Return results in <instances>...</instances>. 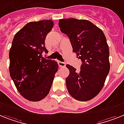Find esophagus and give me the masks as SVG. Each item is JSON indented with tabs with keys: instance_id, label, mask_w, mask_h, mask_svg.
Here are the masks:
<instances>
[{
	"instance_id": "1",
	"label": "esophagus",
	"mask_w": 124,
	"mask_h": 124,
	"mask_svg": "<svg viewBox=\"0 0 124 124\" xmlns=\"http://www.w3.org/2000/svg\"><path fill=\"white\" fill-rule=\"evenodd\" d=\"M58 64H59V66L60 67H64L66 66V64L64 62H61V61H59L58 62Z\"/></svg>"
}]
</instances>
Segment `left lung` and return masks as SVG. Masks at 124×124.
<instances>
[{
    "label": "left lung",
    "instance_id": "8db88e82",
    "mask_svg": "<svg viewBox=\"0 0 124 124\" xmlns=\"http://www.w3.org/2000/svg\"><path fill=\"white\" fill-rule=\"evenodd\" d=\"M59 26L68 37L73 52L82 62L79 70L66 65L70 71L66 78L68 93L78 101L92 100L101 91L110 71L106 37L100 28L85 19H60Z\"/></svg>",
    "mask_w": 124,
    "mask_h": 124
}]
</instances>
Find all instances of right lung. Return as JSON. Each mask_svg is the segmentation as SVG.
I'll list each match as a JSON object with an SVG mask.
<instances>
[{
    "mask_svg": "<svg viewBox=\"0 0 124 124\" xmlns=\"http://www.w3.org/2000/svg\"><path fill=\"white\" fill-rule=\"evenodd\" d=\"M52 20L31 21L16 33L9 51V73L19 93L30 101H39L49 94L58 69L57 62L42 56Z\"/></svg>",
    "mask_w": 124,
    "mask_h": 124,
    "instance_id": "obj_1",
    "label": "right lung"
}]
</instances>
